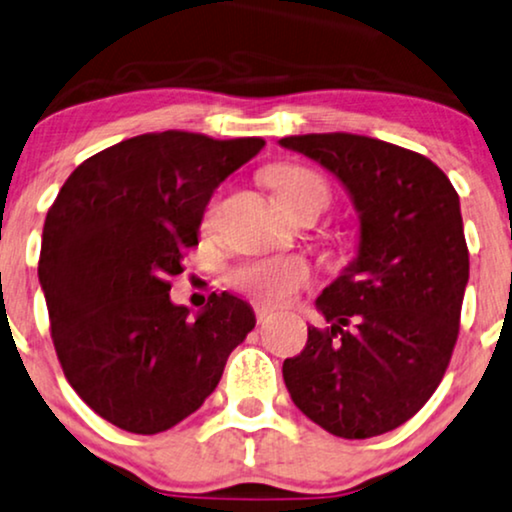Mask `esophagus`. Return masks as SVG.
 Wrapping results in <instances>:
<instances>
[{
    "label": "esophagus",
    "mask_w": 512,
    "mask_h": 512,
    "mask_svg": "<svg viewBox=\"0 0 512 512\" xmlns=\"http://www.w3.org/2000/svg\"><path fill=\"white\" fill-rule=\"evenodd\" d=\"M255 316H257V321H267L269 316H271V309H264V307H255Z\"/></svg>",
    "instance_id": "esophagus-1"
}]
</instances>
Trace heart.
Masks as SVG:
<instances>
[{"label": "heart", "mask_w": 512, "mask_h": 512, "mask_svg": "<svg viewBox=\"0 0 512 512\" xmlns=\"http://www.w3.org/2000/svg\"><path fill=\"white\" fill-rule=\"evenodd\" d=\"M271 184L288 210L321 200L328 205L331 189L319 174L300 165H283L271 172ZM314 281V269L302 257H264L231 271V286L262 304H283Z\"/></svg>", "instance_id": "1"}]
</instances>
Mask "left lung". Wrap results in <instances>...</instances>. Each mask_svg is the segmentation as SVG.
Instances as JSON below:
<instances>
[{"mask_svg": "<svg viewBox=\"0 0 512 512\" xmlns=\"http://www.w3.org/2000/svg\"><path fill=\"white\" fill-rule=\"evenodd\" d=\"M319 163L359 212L357 257L316 300L328 328L283 361L290 399L335 437L399 428L442 383L470 260L461 200L425 158L359 134L278 141Z\"/></svg>", "mask_w": 512, "mask_h": 512, "instance_id": "obj_1", "label": "left lung"}]
</instances>
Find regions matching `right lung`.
<instances>
[{
    "label": "right lung",
    "instance_id": "add662e5",
    "mask_svg": "<svg viewBox=\"0 0 512 512\" xmlns=\"http://www.w3.org/2000/svg\"><path fill=\"white\" fill-rule=\"evenodd\" d=\"M262 146L141 134L75 167L49 208L37 274L51 340L70 387L120 430L158 435L189 418L255 328L229 293L191 319L167 278L184 271L217 186Z\"/></svg>",
    "mask_w": 512,
    "mask_h": 512
}]
</instances>
